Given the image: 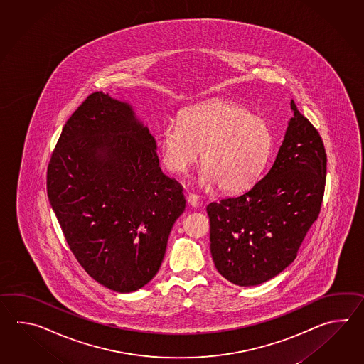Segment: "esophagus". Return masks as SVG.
Listing matches in <instances>:
<instances>
[{"mask_svg":"<svg viewBox=\"0 0 364 364\" xmlns=\"http://www.w3.org/2000/svg\"><path fill=\"white\" fill-rule=\"evenodd\" d=\"M187 203H188L193 208H195V207L199 204V196H198L196 193H188V195H187Z\"/></svg>","mask_w":364,"mask_h":364,"instance_id":"esophagus-1","label":"esophagus"}]
</instances>
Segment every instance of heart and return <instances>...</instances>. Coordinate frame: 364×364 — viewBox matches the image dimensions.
I'll return each mask as SVG.
<instances>
[{
  "label": "heart",
  "instance_id": "b5f03b06",
  "mask_svg": "<svg viewBox=\"0 0 364 364\" xmlns=\"http://www.w3.org/2000/svg\"><path fill=\"white\" fill-rule=\"evenodd\" d=\"M273 147L271 127L240 104L215 100L186 109L179 124L160 135L161 160L168 171L186 173L201 154L203 183L224 193L250 188L263 173Z\"/></svg>",
  "mask_w": 364,
  "mask_h": 364
}]
</instances>
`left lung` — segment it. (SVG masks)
<instances>
[{
	"instance_id": "left-lung-1",
	"label": "left lung",
	"mask_w": 364,
	"mask_h": 364,
	"mask_svg": "<svg viewBox=\"0 0 364 364\" xmlns=\"http://www.w3.org/2000/svg\"><path fill=\"white\" fill-rule=\"evenodd\" d=\"M291 109L285 139L264 178L247 193L207 207L215 267L240 287L263 284L293 263L321 209L324 143L293 100Z\"/></svg>"
}]
</instances>
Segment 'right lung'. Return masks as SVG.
<instances>
[{
  "mask_svg": "<svg viewBox=\"0 0 364 364\" xmlns=\"http://www.w3.org/2000/svg\"><path fill=\"white\" fill-rule=\"evenodd\" d=\"M48 198L85 272L118 293L160 269L183 188L163 174L156 141L130 105L92 92L62 129L47 171Z\"/></svg>",
  "mask_w": 364,
  "mask_h": 364,
  "instance_id": "1",
  "label": "right lung"
}]
</instances>
